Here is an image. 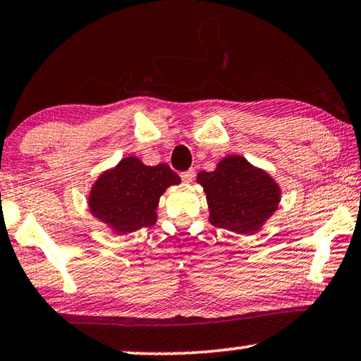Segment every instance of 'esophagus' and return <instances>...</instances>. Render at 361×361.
I'll use <instances>...</instances> for the list:
<instances>
[{"mask_svg": "<svg viewBox=\"0 0 361 361\" xmlns=\"http://www.w3.org/2000/svg\"><path fill=\"white\" fill-rule=\"evenodd\" d=\"M181 176V180L185 181V183H191L192 180H195V176H196V171L195 170H186V171H183V173L180 175Z\"/></svg>", "mask_w": 361, "mask_h": 361, "instance_id": "34e87169", "label": "esophagus"}]
</instances>
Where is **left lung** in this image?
<instances>
[{
	"mask_svg": "<svg viewBox=\"0 0 361 361\" xmlns=\"http://www.w3.org/2000/svg\"><path fill=\"white\" fill-rule=\"evenodd\" d=\"M209 202L214 227L251 233L276 212L281 201L277 183L240 155L225 157L214 171L197 175Z\"/></svg>",
	"mask_w": 361,
	"mask_h": 361,
	"instance_id": "obj_1",
	"label": "left lung"
}]
</instances>
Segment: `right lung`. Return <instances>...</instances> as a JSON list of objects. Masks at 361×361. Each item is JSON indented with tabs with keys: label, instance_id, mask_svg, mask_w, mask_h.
I'll list each match as a JSON object with an SVG mask.
<instances>
[{
	"label": "right lung",
	"instance_id": "1",
	"mask_svg": "<svg viewBox=\"0 0 361 361\" xmlns=\"http://www.w3.org/2000/svg\"><path fill=\"white\" fill-rule=\"evenodd\" d=\"M180 181L165 164L147 166L136 157L123 159L95 181L89 195L90 212L118 233L150 227L157 220L160 196Z\"/></svg>",
	"mask_w": 361,
	"mask_h": 361
}]
</instances>
